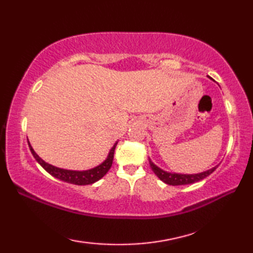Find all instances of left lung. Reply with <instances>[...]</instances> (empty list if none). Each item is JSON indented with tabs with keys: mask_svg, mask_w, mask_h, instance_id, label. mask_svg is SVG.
Returning <instances> with one entry per match:
<instances>
[{
	"mask_svg": "<svg viewBox=\"0 0 253 253\" xmlns=\"http://www.w3.org/2000/svg\"><path fill=\"white\" fill-rule=\"evenodd\" d=\"M208 77L210 79H212L210 76H208ZM149 162H150V166H151L152 170L154 171V174L157 175L163 182H165V184L171 185V186L189 185V184H193V182L200 181V180L206 178V177H208L210 174H212L217 168V166H214V168H212V169H210L206 171H201V173H198V174H179V173H170V171H166L162 169H160L158 165H155L152 162L150 158H149Z\"/></svg>",
	"mask_w": 253,
	"mask_h": 253,
	"instance_id": "1",
	"label": "left lung"
}]
</instances>
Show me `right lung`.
I'll return each instance as SVG.
<instances>
[{
  "label": "right lung",
  "mask_w": 253,
  "mask_h": 253,
  "mask_svg": "<svg viewBox=\"0 0 253 253\" xmlns=\"http://www.w3.org/2000/svg\"><path fill=\"white\" fill-rule=\"evenodd\" d=\"M28 144H29L30 151L32 155H34V158L36 159L37 162L39 163L42 168L47 171V173L51 174L53 177H55V178L69 182V184L83 186V185L93 184V182L101 179L102 177L109 171L113 163V158H114V151H115L117 141L114 143V146L112 147L109 154H107V157L103 162L99 164L98 166H95L93 169H85V170H72V169H60V168H56L54 165L46 163L45 161L42 160L39 155L35 152V150L32 149L29 140H28Z\"/></svg>",
  "instance_id": "right-lung-1"
}]
</instances>
